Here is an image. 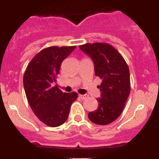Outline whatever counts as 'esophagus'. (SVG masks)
<instances>
[{
	"instance_id": "34e87169",
	"label": "esophagus",
	"mask_w": 159,
	"mask_h": 159,
	"mask_svg": "<svg viewBox=\"0 0 159 159\" xmlns=\"http://www.w3.org/2000/svg\"><path fill=\"white\" fill-rule=\"evenodd\" d=\"M79 97L82 99H86L88 98V95H79Z\"/></svg>"
}]
</instances>
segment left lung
<instances>
[{
  "label": "left lung",
  "instance_id": "obj_1",
  "mask_svg": "<svg viewBox=\"0 0 159 159\" xmlns=\"http://www.w3.org/2000/svg\"><path fill=\"white\" fill-rule=\"evenodd\" d=\"M80 48L91 57L95 64V75L102 80L98 88L101 97L97 99V110L88 118L98 125H107L121 115L130 92V71L122 55L107 43H85Z\"/></svg>",
  "mask_w": 159,
  "mask_h": 159
}]
</instances>
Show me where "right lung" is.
<instances>
[{
	"mask_svg": "<svg viewBox=\"0 0 159 159\" xmlns=\"http://www.w3.org/2000/svg\"><path fill=\"white\" fill-rule=\"evenodd\" d=\"M76 46L48 47L35 56L24 74L25 95L32 110L42 123L57 127L66 122L78 95L64 93L54 85L63 60Z\"/></svg>",
	"mask_w": 159,
	"mask_h": 159,
	"instance_id": "right-lung-1",
	"label": "right lung"
}]
</instances>
